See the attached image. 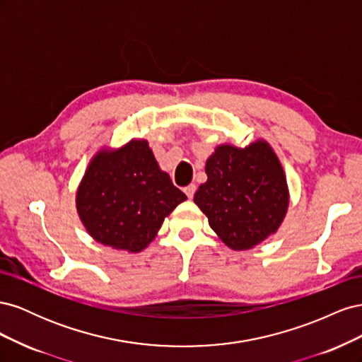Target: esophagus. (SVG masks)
<instances>
[{
  "mask_svg": "<svg viewBox=\"0 0 362 362\" xmlns=\"http://www.w3.org/2000/svg\"><path fill=\"white\" fill-rule=\"evenodd\" d=\"M184 192H185V194L189 196V199H192L193 196H194V192H196V185H194V184H190V185H187V187L184 189Z\"/></svg>",
  "mask_w": 362,
  "mask_h": 362,
  "instance_id": "esophagus-1",
  "label": "esophagus"
}]
</instances>
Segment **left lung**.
I'll use <instances>...</instances> for the list:
<instances>
[{
	"label": "left lung",
	"mask_w": 362,
	"mask_h": 362,
	"mask_svg": "<svg viewBox=\"0 0 362 362\" xmlns=\"http://www.w3.org/2000/svg\"><path fill=\"white\" fill-rule=\"evenodd\" d=\"M206 182L194 204L213 231L234 250L254 247L276 233L288 206L287 180L266 141L245 149L222 145L206 160Z\"/></svg>",
	"instance_id": "obj_1"
}]
</instances>
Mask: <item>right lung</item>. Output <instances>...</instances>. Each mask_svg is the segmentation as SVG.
Segmentation results:
<instances>
[{
  "label": "right lung",
  "instance_id": "right-lung-1",
  "mask_svg": "<svg viewBox=\"0 0 362 362\" xmlns=\"http://www.w3.org/2000/svg\"><path fill=\"white\" fill-rule=\"evenodd\" d=\"M187 199L161 172L146 140L98 154L76 192V210L89 234L105 246L140 252L164 217Z\"/></svg>",
  "mask_w": 362,
  "mask_h": 362
}]
</instances>
